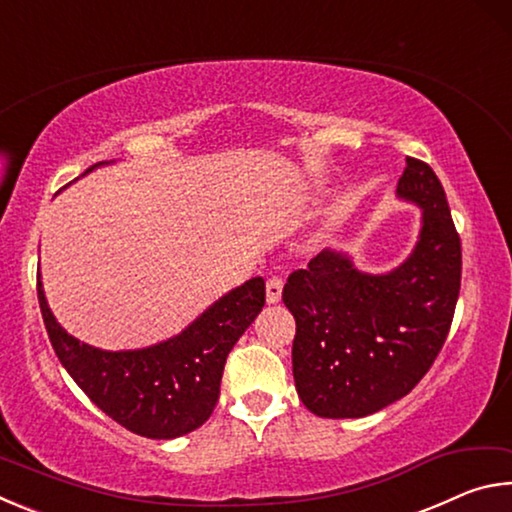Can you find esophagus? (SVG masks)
Wrapping results in <instances>:
<instances>
[{"mask_svg":"<svg viewBox=\"0 0 512 512\" xmlns=\"http://www.w3.org/2000/svg\"><path fill=\"white\" fill-rule=\"evenodd\" d=\"M282 300V280L280 277H271L266 282V302L268 305H277Z\"/></svg>","mask_w":512,"mask_h":512,"instance_id":"esophagus-1","label":"esophagus"}]
</instances>
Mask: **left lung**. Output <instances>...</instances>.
Segmentation results:
<instances>
[{
    "instance_id": "left-lung-1",
    "label": "left lung",
    "mask_w": 512,
    "mask_h": 512,
    "mask_svg": "<svg viewBox=\"0 0 512 512\" xmlns=\"http://www.w3.org/2000/svg\"><path fill=\"white\" fill-rule=\"evenodd\" d=\"M397 198L422 210L411 255L366 273L343 250L293 271L282 300L296 318L293 379L320 418H363L402 400L447 339L461 291V239L427 162L406 158Z\"/></svg>"
}]
</instances>
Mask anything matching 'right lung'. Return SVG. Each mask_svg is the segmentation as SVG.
<instances>
[{"label":"right lung","mask_w":512,"mask_h":512,"mask_svg":"<svg viewBox=\"0 0 512 512\" xmlns=\"http://www.w3.org/2000/svg\"><path fill=\"white\" fill-rule=\"evenodd\" d=\"M97 162L83 176L103 164ZM266 284L253 277L212 302L183 332L140 350H101L81 343L51 314L38 273V302L56 357L76 386L119 422L144 438L171 440L210 418L219 400L225 359L257 318Z\"/></svg>","instance_id":"add662e5"}]
</instances>
